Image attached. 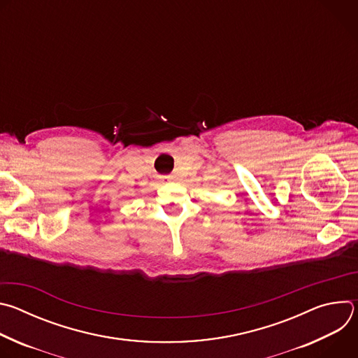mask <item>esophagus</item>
Segmentation results:
<instances>
[{"instance_id":"1","label":"esophagus","mask_w":358,"mask_h":358,"mask_svg":"<svg viewBox=\"0 0 358 358\" xmlns=\"http://www.w3.org/2000/svg\"><path fill=\"white\" fill-rule=\"evenodd\" d=\"M169 180H170V178H169Z\"/></svg>"}]
</instances>
